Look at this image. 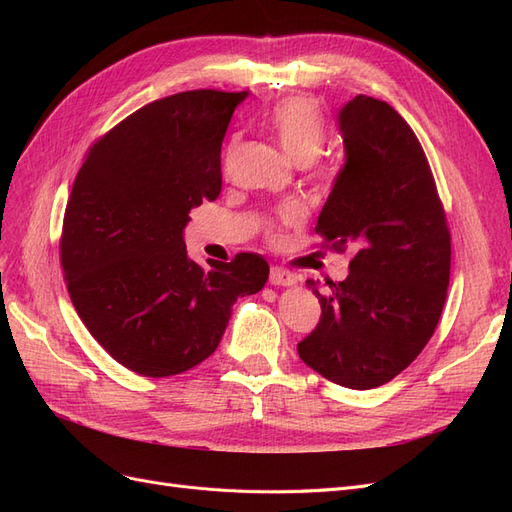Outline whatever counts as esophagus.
<instances>
[{
    "mask_svg": "<svg viewBox=\"0 0 512 512\" xmlns=\"http://www.w3.org/2000/svg\"><path fill=\"white\" fill-rule=\"evenodd\" d=\"M269 282L273 286H294V284H297V275H294L288 269H284V267H271Z\"/></svg>",
    "mask_w": 512,
    "mask_h": 512,
    "instance_id": "1",
    "label": "esophagus"
}]
</instances>
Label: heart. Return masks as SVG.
Returning <instances> with one entry per match:
<instances>
[{
	"label": "heart",
	"instance_id": "heart-1",
	"mask_svg": "<svg viewBox=\"0 0 512 512\" xmlns=\"http://www.w3.org/2000/svg\"><path fill=\"white\" fill-rule=\"evenodd\" d=\"M267 126L288 158L299 164L312 162L316 166V175L322 181L331 179V168L316 160L324 141H327V121H324V115L314 100L305 96H288L280 100L269 111ZM280 220L282 224H294L299 220V211L286 209ZM271 237H275L273 232Z\"/></svg>",
	"mask_w": 512,
	"mask_h": 512
}]
</instances>
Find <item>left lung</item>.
Returning a JSON list of instances; mask_svg holds the SVG:
<instances>
[{
    "label": "left lung",
    "mask_w": 512,
    "mask_h": 512,
    "mask_svg": "<svg viewBox=\"0 0 512 512\" xmlns=\"http://www.w3.org/2000/svg\"><path fill=\"white\" fill-rule=\"evenodd\" d=\"M346 166L324 203L320 247L352 252L344 282L320 292L316 329L297 350L327 380L365 391L393 380L438 327L451 232L416 134L391 104L356 96L339 113Z\"/></svg>",
    "instance_id": "obj_1"
}]
</instances>
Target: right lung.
Instances as JSON below:
<instances>
[{
    "label": "right lung",
    "mask_w": 512,
    "mask_h": 512,
    "mask_svg": "<svg viewBox=\"0 0 512 512\" xmlns=\"http://www.w3.org/2000/svg\"><path fill=\"white\" fill-rule=\"evenodd\" d=\"M247 91L194 89L138 108L91 145L64 213L59 260L76 314L117 363L166 378L218 348L237 297L269 265L188 258L190 211L222 192V141Z\"/></svg>",
    "instance_id": "1"
}]
</instances>
